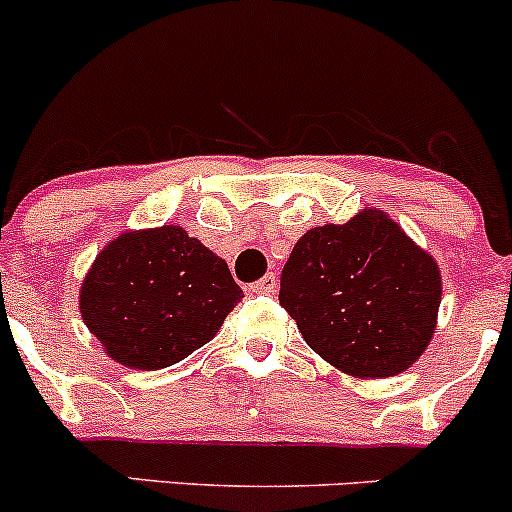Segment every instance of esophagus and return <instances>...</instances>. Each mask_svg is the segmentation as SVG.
<instances>
[{
    "label": "esophagus",
    "mask_w": 512,
    "mask_h": 512,
    "mask_svg": "<svg viewBox=\"0 0 512 512\" xmlns=\"http://www.w3.org/2000/svg\"><path fill=\"white\" fill-rule=\"evenodd\" d=\"M274 289H276V274L274 272L264 274L260 281L250 284V291L252 293H274Z\"/></svg>",
    "instance_id": "obj_1"
}]
</instances>
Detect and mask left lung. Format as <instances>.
<instances>
[{"instance_id": "left-lung-1", "label": "left lung", "mask_w": 512, "mask_h": 512, "mask_svg": "<svg viewBox=\"0 0 512 512\" xmlns=\"http://www.w3.org/2000/svg\"><path fill=\"white\" fill-rule=\"evenodd\" d=\"M440 274L383 211L310 228L281 269V308L313 351L354 378H390L431 342Z\"/></svg>"}]
</instances>
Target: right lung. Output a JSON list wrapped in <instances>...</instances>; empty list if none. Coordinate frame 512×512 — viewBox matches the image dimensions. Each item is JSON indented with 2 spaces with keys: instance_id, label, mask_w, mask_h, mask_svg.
Here are the masks:
<instances>
[{
  "instance_id": "obj_1",
  "label": "right lung",
  "mask_w": 512,
  "mask_h": 512,
  "mask_svg": "<svg viewBox=\"0 0 512 512\" xmlns=\"http://www.w3.org/2000/svg\"><path fill=\"white\" fill-rule=\"evenodd\" d=\"M243 291L228 264L178 226L125 233L81 286L86 327L117 363L168 368L214 339Z\"/></svg>"
}]
</instances>
